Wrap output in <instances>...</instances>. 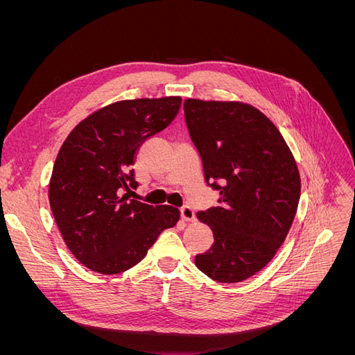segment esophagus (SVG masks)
<instances>
[{
  "instance_id": "34e87169",
  "label": "esophagus",
  "mask_w": 355,
  "mask_h": 355,
  "mask_svg": "<svg viewBox=\"0 0 355 355\" xmlns=\"http://www.w3.org/2000/svg\"><path fill=\"white\" fill-rule=\"evenodd\" d=\"M180 216L184 220H194L196 219V211L189 206H184L180 209Z\"/></svg>"
}]
</instances>
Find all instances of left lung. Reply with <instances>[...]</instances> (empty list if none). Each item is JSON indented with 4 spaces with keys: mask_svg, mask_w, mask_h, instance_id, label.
I'll list each match as a JSON object with an SVG mask.
<instances>
[{
    "mask_svg": "<svg viewBox=\"0 0 355 355\" xmlns=\"http://www.w3.org/2000/svg\"><path fill=\"white\" fill-rule=\"evenodd\" d=\"M184 110L204 179L220 194L216 207L197 213L214 243L196 265L214 282L240 283L272 259L292 227L296 161L274 123L249 103L187 99Z\"/></svg>",
    "mask_w": 355,
    "mask_h": 355,
    "instance_id": "obj_1",
    "label": "left lung"
}]
</instances>
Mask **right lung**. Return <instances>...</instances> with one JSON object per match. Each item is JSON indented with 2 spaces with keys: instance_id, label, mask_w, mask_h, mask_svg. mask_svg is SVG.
<instances>
[{
  "instance_id": "add662e5",
  "label": "right lung",
  "mask_w": 355,
  "mask_h": 355,
  "mask_svg": "<svg viewBox=\"0 0 355 355\" xmlns=\"http://www.w3.org/2000/svg\"><path fill=\"white\" fill-rule=\"evenodd\" d=\"M180 96L120 101L75 125L60 146L49 201L71 253L99 274L123 272L141 262L158 235L175 227L171 206L128 200L136 188L137 149L175 120Z\"/></svg>"
}]
</instances>
